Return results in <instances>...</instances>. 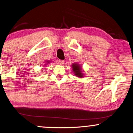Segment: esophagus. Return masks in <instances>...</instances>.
I'll list each match as a JSON object with an SVG mask.
<instances>
[{
	"mask_svg": "<svg viewBox=\"0 0 133 133\" xmlns=\"http://www.w3.org/2000/svg\"><path fill=\"white\" fill-rule=\"evenodd\" d=\"M59 63L60 65H63L64 64V61H62V60H59Z\"/></svg>",
	"mask_w": 133,
	"mask_h": 133,
	"instance_id": "34e87169",
	"label": "esophagus"
}]
</instances>
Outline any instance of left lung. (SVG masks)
<instances>
[{
  "label": "left lung",
  "instance_id": "obj_1",
  "mask_svg": "<svg viewBox=\"0 0 133 133\" xmlns=\"http://www.w3.org/2000/svg\"><path fill=\"white\" fill-rule=\"evenodd\" d=\"M71 66H72V72H74L75 76L79 78H82L84 77V74L83 73L84 72L79 63L77 62L73 63L71 65Z\"/></svg>",
  "mask_w": 133,
  "mask_h": 133
}]
</instances>
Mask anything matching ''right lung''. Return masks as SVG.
I'll return each mask as SVG.
<instances>
[{
  "mask_svg": "<svg viewBox=\"0 0 133 133\" xmlns=\"http://www.w3.org/2000/svg\"><path fill=\"white\" fill-rule=\"evenodd\" d=\"M51 62V61H46V62H45V65H47V64H49V63H50Z\"/></svg>",
  "mask_w": 133,
  "mask_h": 133,
  "instance_id": "1",
  "label": "right lung"
}]
</instances>
